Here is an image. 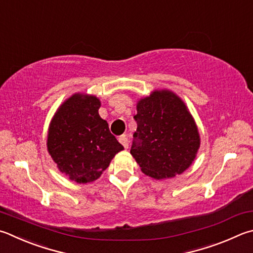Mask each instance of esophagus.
I'll use <instances>...</instances> for the list:
<instances>
[{"instance_id": "obj_1", "label": "esophagus", "mask_w": 253, "mask_h": 253, "mask_svg": "<svg viewBox=\"0 0 253 253\" xmlns=\"http://www.w3.org/2000/svg\"><path fill=\"white\" fill-rule=\"evenodd\" d=\"M118 140L124 146V148H125V149L128 148V138L126 137V135H123V136L119 137Z\"/></svg>"}]
</instances>
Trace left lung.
Wrapping results in <instances>:
<instances>
[{"instance_id": "8db88e82", "label": "left lung", "mask_w": 253, "mask_h": 253, "mask_svg": "<svg viewBox=\"0 0 253 253\" xmlns=\"http://www.w3.org/2000/svg\"><path fill=\"white\" fill-rule=\"evenodd\" d=\"M137 130L130 154L146 176L173 178L186 171L200 147L198 127L185 102L169 89H155L136 105Z\"/></svg>"}]
</instances>
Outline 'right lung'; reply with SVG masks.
<instances>
[{"instance_id":"1","label":"right lung","mask_w":253,"mask_h":253,"mask_svg":"<svg viewBox=\"0 0 253 253\" xmlns=\"http://www.w3.org/2000/svg\"><path fill=\"white\" fill-rule=\"evenodd\" d=\"M95 95L75 93L55 112L47 130V151L58 170L77 183L98 179L124 149L99 116Z\"/></svg>"}]
</instances>
